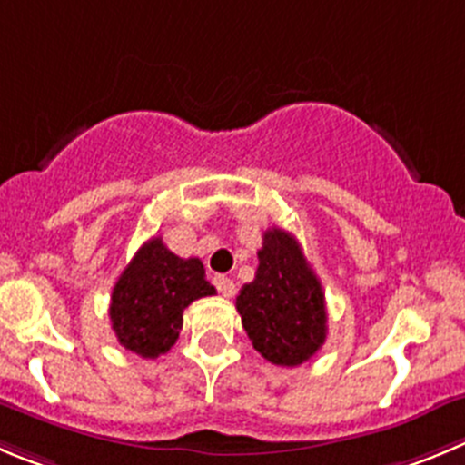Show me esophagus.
Returning <instances> with one entry per match:
<instances>
[{
    "mask_svg": "<svg viewBox=\"0 0 465 465\" xmlns=\"http://www.w3.org/2000/svg\"><path fill=\"white\" fill-rule=\"evenodd\" d=\"M213 284H215V289H218L224 298H232L233 293H236V284H233L232 277L227 275H215L213 277Z\"/></svg>",
    "mask_w": 465,
    "mask_h": 465,
    "instance_id": "esophagus-1",
    "label": "esophagus"
}]
</instances>
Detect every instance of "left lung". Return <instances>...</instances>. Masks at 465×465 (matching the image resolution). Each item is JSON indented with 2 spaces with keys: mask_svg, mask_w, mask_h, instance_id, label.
Segmentation results:
<instances>
[{
  "mask_svg": "<svg viewBox=\"0 0 465 465\" xmlns=\"http://www.w3.org/2000/svg\"><path fill=\"white\" fill-rule=\"evenodd\" d=\"M254 280L241 289L236 310L252 346L272 364L298 367L323 346L328 312L319 277L289 232L263 233Z\"/></svg>",
  "mask_w": 465,
  "mask_h": 465,
  "instance_id": "1",
  "label": "left lung"
}]
</instances>
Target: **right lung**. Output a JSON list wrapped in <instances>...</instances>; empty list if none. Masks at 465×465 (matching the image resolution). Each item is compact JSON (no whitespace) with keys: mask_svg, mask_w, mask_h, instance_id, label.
<instances>
[{"mask_svg":"<svg viewBox=\"0 0 465 465\" xmlns=\"http://www.w3.org/2000/svg\"><path fill=\"white\" fill-rule=\"evenodd\" d=\"M213 293L203 263L176 257L155 236L137 250L112 289V331L124 349L158 358L179 340L185 307Z\"/></svg>","mask_w":465,"mask_h":465,"instance_id":"right-lung-1","label":"right lung"}]
</instances>
